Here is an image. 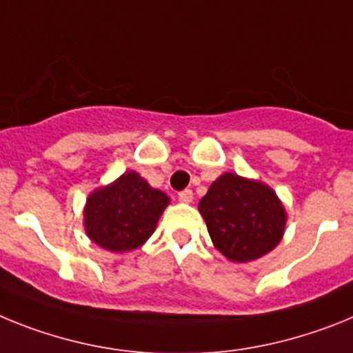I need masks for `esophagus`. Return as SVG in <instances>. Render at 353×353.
Wrapping results in <instances>:
<instances>
[{
    "mask_svg": "<svg viewBox=\"0 0 353 353\" xmlns=\"http://www.w3.org/2000/svg\"><path fill=\"white\" fill-rule=\"evenodd\" d=\"M177 197H179L181 202H192L194 201V192L186 188V190H183V192H179V194H177Z\"/></svg>",
    "mask_w": 353,
    "mask_h": 353,
    "instance_id": "obj_1",
    "label": "esophagus"
}]
</instances>
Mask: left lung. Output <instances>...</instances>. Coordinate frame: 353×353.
I'll return each mask as SVG.
<instances>
[{
	"mask_svg": "<svg viewBox=\"0 0 353 353\" xmlns=\"http://www.w3.org/2000/svg\"><path fill=\"white\" fill-rule=\"evenodd\" d=\"M214 247L236 263L265 256L283 238L286 211L268 188L257 181L223 174L199 202Z\"/></svg>",
	"mask_w": 353,
	"mask_h": 353,
	"instance_id": "left-lung-1",
	"label": "left lung"
}]
</instances>
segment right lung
I'll return each mask as SVG.
<instances>
[{"label": "right lung", "instance_id": "right-lung-1", "mask_svg": "<svg viewBox=\"0 0 353 353\" xmlns=\"http://www.w3.org/2000/svg\"><path fill=\"white\" fill-rule=\"evenodd\" d=\"M168 197L147 185L137 172H125L113 185L88 197L85 229L94 243L112 252H128L154 232Z\"/></svg>", "mask_w": 353, "mask_h": 353}]
</instances>
